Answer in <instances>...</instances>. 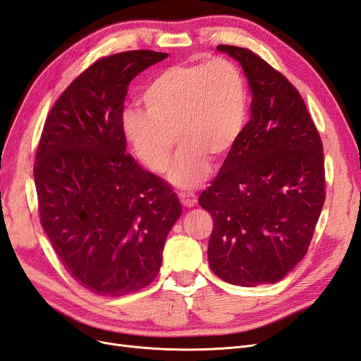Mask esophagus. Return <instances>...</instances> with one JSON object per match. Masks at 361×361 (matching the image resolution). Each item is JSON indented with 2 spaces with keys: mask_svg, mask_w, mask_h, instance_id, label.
Instances as JSON below:
<instances>
[{
  "mask_svg": "<svg viewBox=\"0 0 361 361\" xmlns=\"http://www.w3.org/2000/svg\"><path fill=\"white\" fill-rule=\"evenodd\" d=\"M179 199H180V203L183 206L187 207H191L195 204V202H197V195L192 194V192H179Z\"/></svg>",
  "mask_w": 361,
  "mask_h": 361,
  "instance_id": "1",
  "label": "esophagus"
}]
</instances>
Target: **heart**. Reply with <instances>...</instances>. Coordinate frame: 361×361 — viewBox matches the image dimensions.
<instances>
[{
    "mask_svg": "<svg viewBox=\"0 0 361 361\" xmlns=\"http://www.w3.org/2000/svg\"><path fill=\"white\" fill-rule=\"evenodd\" d=\"M143 102L146 111L123 113V134L137 158L157 174L167 171L176 135L182 146L170 179L182 188L202 183L211 157L227 155L247 123V84L227 59L173 64L149 82Z\"/></svg>",
    "mask_w": 361,
    "mask_h": 361,
    "instance_id": "1",
    "label": "heart"
}]
</instances>
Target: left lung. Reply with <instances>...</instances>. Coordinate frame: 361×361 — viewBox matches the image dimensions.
Segmentation results:
<instances>
[{"label":"left lung","mask_w":361,"mask_h":361,"mask_svg":"<svg viewBox=\"0 0 361 361\" xmlns=\"http://www.w3.org/2000/svg\"><path fill=\"white\" fill-rule=\"evenodd\" d=\"M216 49L241 63L251 118L199 204L214 220L211 269L251 288L280 281L307 253L325 202L322 141L285 75L247 48Z\"/></svg>","instance_id":"8db88e82"}]
</instances>
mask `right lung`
Wrapping results in <instances>:
<instances>
[{"instance_id": "right-lung-1", "label": "right lung", "mask_w": 361, "mask_h": 361, "mask_svg": "<svg viewBox=\"0 0 361 361\" xmlns=\"http://www.w3.org/2000/svg\"><path fill=\"white\" fill-rule=\"evenodd\" d=\"M169 54L126 51L96 60L45 120L35 162L40 224L81 286L105 297L146 288L182 206L171 187L126 154L129 82Z\"/></svg>"}]
</instances>
